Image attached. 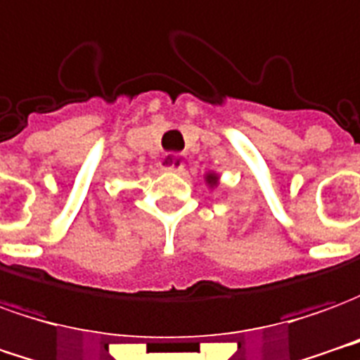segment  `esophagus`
<instances>
[{
    "label": "esophagus",
    "instance_id": "34e87169",
    "mask_svg": "<svg viewBox=\"0 0 360 360\" xmlns=\"http://www.w3.org/2000/svg\"><path fill=\"white\" fill-rule=\"evenodd\" d=\"M162 170L165 172H182L184 170V160L178 155H167L162 157Z\"/></svg>",
    "mask_w": 360,
    "mask_h": 360
}]
</instances>
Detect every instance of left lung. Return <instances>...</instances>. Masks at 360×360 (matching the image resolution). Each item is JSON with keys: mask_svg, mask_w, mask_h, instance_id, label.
I'll return each instance as SVG.
<instances>
[{"mask_svg": "<svg viewBox=\"0 0 360 360\" xmlns=\"http://www.w3.org/2000/svg\"><path fill=\"white\" fill-rule=\"evenodd\" d=\"M203 180H205V184H207L209 190H215L217 186L221 184V176L217 174L215 170H207V172L203 174Z\"/></svg>", "mask_w": 360, "mask_h": 360, "instance_id": "left-lung-1", "label": "left lung"}]
</instances>
